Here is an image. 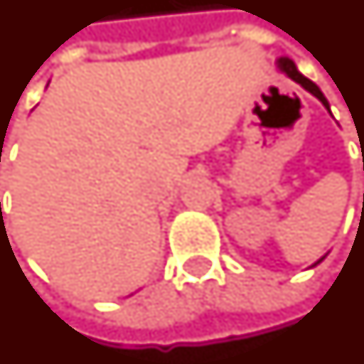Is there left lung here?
<instances>
[{
    "label": "left lung",
    "instance_id": "left-lung-1",
    "mask_svg": "<svg viewBox=\"0 0 364 364\" xmlns=\"http://www.w3.org/2000/svg\"><path fill=\"white\" fill-rule=\"evenodd\" d=\"M276 65H278L279 70H282V73H286V75H288L289 78L294 80V82H297V85L301 86V88H306V90H307V92H309V94H314L315 98H317V100H319V102L323 104L325 108L329 110V102H327V98H325V96H323V92L319 90V86L315 85V82H311L309 78H306V76L301 75V73L297 70L296 63H294L291 58H288V57H279L278 60H276ZM329 114H331V110H329ZM323 258H325V256H323ZM323 258H319V260L315 262L314 266H317V264H319V262L323 260Z\"/></svg>",
    "mask_w": 364,
    "mask_h": 364
}]
</instances>
